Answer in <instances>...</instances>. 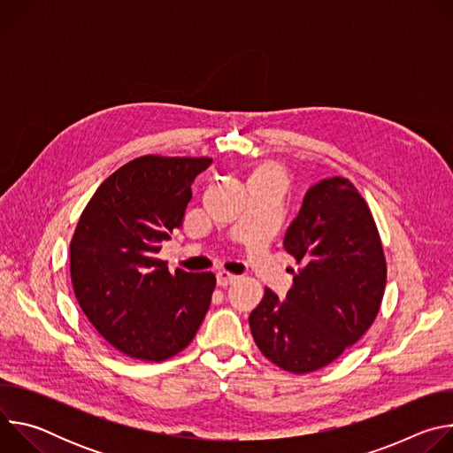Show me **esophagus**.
<instances>
[{"label": "esophagus", "instance_id": "34e87169", "mask_svg": "<svg viewBox=\"0 0 453 453\" xmlns=\"http://www.w3.org/2000/svg\"><path fill=\"white\" fill-rule=\"evenodd\" d=\"M236 280H238V276H236V274H231V273H227V271H219V273H217V281H219L220 287H227V285L234 283Z\"/></svg>", "mask_w": 453, "mask_h": 453}]
</instances>
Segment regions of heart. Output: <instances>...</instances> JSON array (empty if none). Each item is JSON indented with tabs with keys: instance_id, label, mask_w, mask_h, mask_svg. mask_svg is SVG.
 <instances>
[{
	"instance_id": "heart-1",
	"label": "heart",
	"mask_w": 453,
	"mask_h": 453,
	"mask_svg": "<svg viewBox=\"0 0 453 453\" xmlns=\"http://www.w3.org/2000/svg\"><path fill=\"white\" fill-rule=\"evenodd\" d=\"M256 175H265V177H271V179H274V180H280V182H281V175H280L276 170H273V168L260 170V172H257Z\"/></svg>"
}]
</instances>
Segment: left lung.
I'll return each mask as SVG.
<instances>
[{
	"mask_svg": "<svg viewBox=\"0 0 453 453\" xmlns=\"http://www.w3.org/2000/svg\"><path fill=\"white\" fill-rule=\"evenodd\" d=\"M283 247L301 269L287 299L265 288L249 326L273 364L304 374L332 364L371 328L387 265L371 210L344 177L306 191Z\"/></svg>",
	"mask_w": 453,
	"mask_h": 453,
	"instance_id": "left-lung-1",
	"label": "left lung"
}]
</instances>
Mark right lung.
I'll use <instances>...</instances> for the list:
<instances>
[{
  "label": "right lung",
  "instance_id": "obj_1",
  "mask_svg": "<svg viewBox=\"0 0 453 453\" xmlns=\"http://www.w3.org/2000/svg\"><path fill=\"white\" fill-rule=\"evenodd\" d=\"M213 159L142 156L109 175L70 243L77 301L118 351L166 360L196 337L211 303L213 273L173 274L157 257L182 226L191 184Z\"/></svg>",
  "mask_w": 453,
  "mask_h": 453
}]
</instances>
